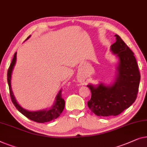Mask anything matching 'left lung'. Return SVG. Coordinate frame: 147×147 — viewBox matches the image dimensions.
<instances>
[{"label": "left lung", "mask_w": 147, "mask_h": 147, "mask_svg": "<svg viewBox=\"0 0 147 147\" xmlns=\"http://www.w3.org/2000/svg\"><path fill=\"white\" fill-rule=\"evenodd\" d=\"M111 50L119 58L116 80L110 86L100 84L87 85L91 92L88 108L97 116H117L135 102L138 91L140 74L134 53L119 35Z\"/></svg>", "instance_id": "1"}]
</instances>
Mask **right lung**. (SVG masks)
<instances>
[{
  "instance_id": "obj_1",
  "label": "right lung",
  "mask_w": 147,
  "mask_h": 147,
  "mask_svg": "<svg viewBox=\"0 0 147 147\" xmlns=\"http://www.w3.org/2000/svg\"><path fill=\"white\" fill-rule=\"evenodd\" d=\"M30 36L28 37L27 38H29ZM16 53H14V57L12 59V61L11 62V65L8 69L7 72V81L8 84H9V91H10V96H11V98L12 103H13L14 106L16 108V109L21 113L22 115L27 117L28 119L32 121L36 122V123H47V122H49L52 121L53 119H55L58 118L63 112L64 108H65V100L62 97V92L61 90H60L59 93H58L57 97H56V100L55 102V105L52 107V108L49 109V110H43V111H28L25 110V109H22L19 105L16 102V99L14 98V96L13 94H12L11 86V74L12 69L14 65L16 63Z\"/></svg>"
}]
</instances>
